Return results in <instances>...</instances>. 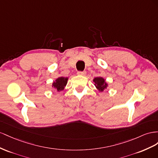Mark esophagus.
I'll return each instance as SVG.
<instances>
[{
    "mask_svg": "<svg viewBox=\"0 0 158 158\" xmlns=\"http://www.w3.org/2000/svg\"><path fill=\"white\" fill-rule=\"evenodd\" d=\"M86 73H87V72L86 71H78L77 72V74L79 75H83V76H85V75H86Z\"/></svg>",
    "mask_w": 158,
    "mask_h": 158,
    "instance_id": "esophagus-1",
    "label": "esophagus"
}]
</instances>
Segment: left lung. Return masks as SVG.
<instances>
[{
  "label": "left lung",
  "instance_id": "left-lung-1",
  "mask_svg": "<svg viewBox=\"0 0 158 158\" xmlns=\"http://www.w3.org/2000/svg\"><path fill=\"white\" fill-rule=\"evenodd\" d=\"M93 82L94 86H95V87L98 89V91L101 93L104 91V90L106 89L107 87L109 86V85H108L106 80L103 77H94L93 79Z\"/></svg>",
  "mask_w": 158,
  "mask_h": 158
}]
</instances>
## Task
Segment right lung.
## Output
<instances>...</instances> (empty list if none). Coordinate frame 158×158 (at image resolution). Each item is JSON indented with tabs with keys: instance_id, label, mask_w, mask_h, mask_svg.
Instances as JSON below:
<instances>
[{
	"instance_id": "add662e5",
	"label": "right lung",
	"mask_w": 158,
	"mask_h": 158,
	"mask_svg": "<svg viewBox=\"0 0 158 158\" xmlns=\"http://www.w3.org/2000/svg\"><path fill=\"white\" fill-rule=\"evenodd\" d=\"M67 81H68V77H60L55 80V81L53 82L52 87H53L57 92H60L64 90V87L66 86Z\"/></svg>"
}]
</instances>
